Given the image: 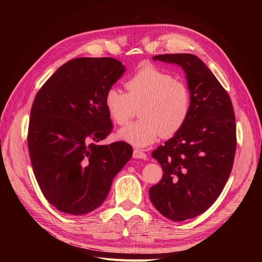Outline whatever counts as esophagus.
Masks as SVG:
<instances>
[{"label": "esophagus", "mask_w": 262, "mask_h": 262, "mask_svg": "<svg viewBox=\"0 0 262 262\" xmlns=\"http://www.w3.org/2000/svg\"><path fill=\"white\" fill-rule=\"evenodd\" d=\"M133 157H134V158H139V160H146L147 155L144 153L143 149L134 148V149H133Z\"/></svg>", "instance_id": "1"}]
</instances>
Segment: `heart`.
I'll return each mask as SVG.
<instances>
[{
    "mask_svg": "<svg viewBox=\"0 0 262 262\" xmlns=\"http://www.w3.org/2000/svg\"><path fill=\"white\" fill-rule=\"evenodd\" d=\"M126 93L112 87L105 94V107L112 120L124 125L137 114L140 119L119 132V138L134 146L152 144L169 138L187 122L191 94L182 81L155 67L139 70L124 83Z\"/></svg>",
    "mask_w": 262,
    "mask_h": 262,
    "instance_id": "1",
    "label": "heart"
}]
</instances>
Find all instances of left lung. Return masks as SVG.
Returning <instances> with one entry per match:
<instances>
[{"instance_id":"obj_1","label":"left lung","mask_w":262,"mask_h":262,"mask_svg":"<svg viewBox=\"0 0 262 262\" xmlns=\"http://www.w3.org/2000/svg\"><path fill=\"white\" fill-rule=\"evenodd\" d=\"M153 59L184 69L191 94L185 125L153 150L164 173L148 192L162 215L181 222L207 211L231 175L237 144L235 114L224 87L194 54H158Z\"/></svg>"}]
</instances>
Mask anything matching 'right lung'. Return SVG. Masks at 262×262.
<instances>
[{
	"instance_id": "obj_1",
	"label": "right lung",
	"mask_w": 262,
	"mask_h": 262,
	"mask_svg": "<svg viewBox=\"0 0 262 262\" xmlns=\"http://www.w3.org/2000/svg\"><path fill=\"white\" fill-rule=\"evenodd\" d=\"M124 71L114 58H76L36 95L27 136L30 162L45 198L61 212L82 215L98 208L132 156L123 141L96 144L114 128L105 94Z\"/></svg>"
}]
</instances>
